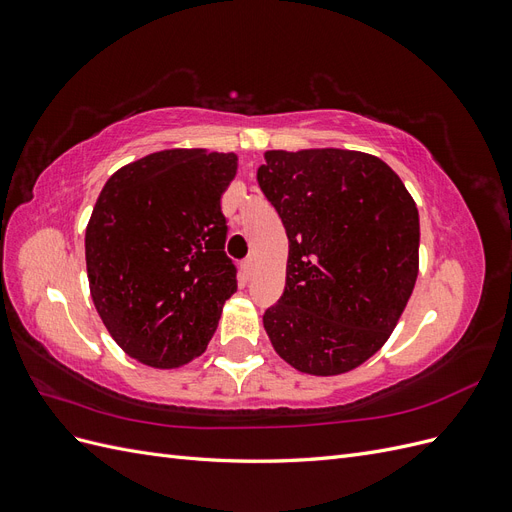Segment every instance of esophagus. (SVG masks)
Masks as SVG:
<instances>
[{
    "instance_id": "esophagus-1",
    "label": "esophagus",
    "mask_w": 512,
    "mask_h": 512,
    "mask_svg": "<svg viewBox=\"0 0 512 512\" xmlns=\"http://www.w3.org/2000/svg\"><path fill=\"white\" fill-rule=\"evenodd\" d=\"M252 273H254V258L250 256V258H245V260L241 262V275H243V280H250Z\"/></svg>"
}]
</instances>
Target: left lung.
Instances as JSON below:
<instances>
[{
    "label": "left lung",
    "mask_w": 512,
    "mask_h": 512,
    "mask_svg": "<svg viewBox=\"0 0 512 512\" xmlns=\"http://www.w3.org/2000/svg\"><path fill=\"white\" fill-rule=\"evenodd\" d=\"M256 179L288 235L286 288L262 322L275 352L335 376L389 339L418 275V211L380 158L267 151Z\"/></svg>",
    "instance_id": "1"
}]
</instances>
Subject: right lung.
Here are the masks:
<instances>
[{
    "mask_svg": "<svg viewBox=\"0 0 512 512\" xmlns=\"http://www.w3.org/2000/svg\"><path fill=\"white\" fill-rule=\"evenodd\" d=\"M235 153L166 149L106 181L85 232L91 299L134 359L179 367L203 354L237 292L220 198Z\"/></svg>",
    "mask_w": 512,
    "mask_h": 512,
    "instance_id": "add662e5",
    "label": "right lung"
}]
</instances>
